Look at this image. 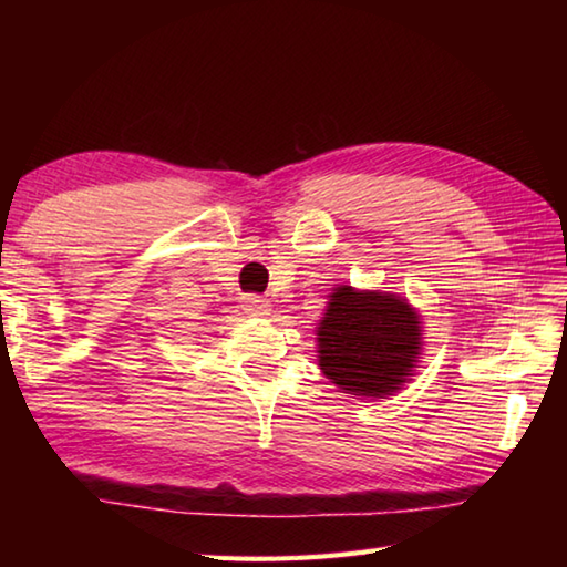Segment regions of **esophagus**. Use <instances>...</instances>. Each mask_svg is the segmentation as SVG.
Returning <instances> with one entry per match:
<instances>
[{
  "mask_svg": "<svg viewBox=\"0 0 567 567\" xmlns=\"http://www.w3.org/2000/svg\"><path fill=\"white\" fill-rule=\"evenodd\" d=\"M244 309L248 311V315H252V317H270L272 305L268 302V299L250 295V297L244 299Z\"/></svg>",
  "mask_w": 567,
  "mask_h": 567,
  "instance_id": "obj_1",
  "label": "esophagus"
}]
</instances>
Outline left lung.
<instances>
[{
  "instance_id": "obj_1",
  "label": "left lung",
  "mask_w": 567,
  "mask_h": 567,
  "mask_svg": "<svg viewBox=\"0 0 567 567\" xmlns=\"http://www.w3.org/2000/svg\"><path fill=\"white\" fill-rule=\"evenodd\" d=\"M424 321L409 299L336 285L317 323V363L343 394L388 400L416 375Z\"/></svg>"
}]
</instances>
